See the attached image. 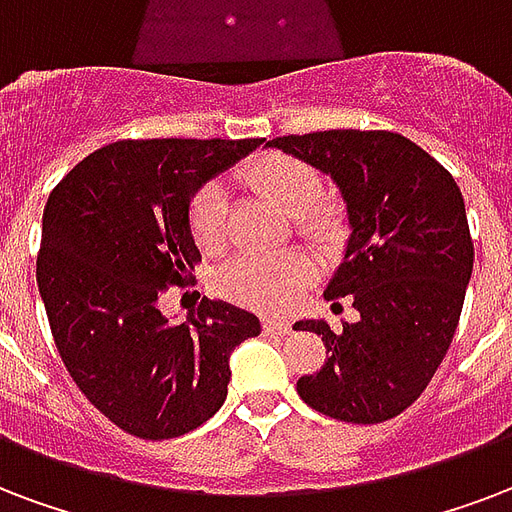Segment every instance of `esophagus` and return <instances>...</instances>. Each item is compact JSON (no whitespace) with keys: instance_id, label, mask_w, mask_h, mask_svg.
I'll list each match as a JSON object with an SVG mask.
<instances>
[{"instance_id":"34e87169","label":"esophagus","mask_w":512,"mask_h":512,"mask_svg":"<svg viewBox=\"0 0 512 512\" xmlns=\"http://www.w3.org/2000/svg\"><path fill=\"white\" fill-rule=\"evenodd\" d=\"M265 333H276V335H287L292 333V325L287 319H276V317H263Z\"/></svg>"}]
</instances>
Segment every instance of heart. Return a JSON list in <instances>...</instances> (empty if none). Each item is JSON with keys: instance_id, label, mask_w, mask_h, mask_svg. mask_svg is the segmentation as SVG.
<instances>
[{"instance_id": "1", "label": "heart", "mask_w": 512, "mask_h": 512, "mask_svg": "<svg viewBox=\"0 0 512 512\" xmlns=\"http://www.w3.org/2000/svg\"><path fill=\"white\" fill-rule=\"evenodd\" d=\"M247 182L292 214L300 236L314 244H333L343 233V212L335 201H327L322 177L311 163L295 155L271 152L247 166ZM190 233L204 252H220L228 239V198L225 187L212 179L195 190L190 201ZM317 271L314 257L303 249L282 255H241L217 273V290L230 300L255 308L290 306L295 295Z\"/></svg>"}]
</instances>
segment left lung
Here are the masks:
<instances>
[{"instance_id": "8db88e82", "label": "left lung", "mask_w": 512, "mask_h": 512, "mask_svg": "<svg viewBox=\"0 0 512 512\" xmlns=\"http://www.w3.org/2000/svg\"><path fill=\"white\" fill-rule=\"evenodd\" d=\"M271 147L317 166L341 187L349 247L325 300L349 298L357 322L298 327L322 335L330 357L298 378L314 411L378 424L411 408L440 368L459 325L473 273V239L454 177L395 131H314Z\"/></svg>"}]
</instances>
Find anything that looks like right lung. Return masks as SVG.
I'll use <instances>...</instances> for the list:
<instances>
[{
    "label": "right lung",
    "instance_id": "add662e5",
    "mask_svg": "<svg viewBox=\"0 0 512 512\" xmlns=\"http://www.w3.org/2000/svg\"><path fill=\"white\" fill-rule=\"evenodd\" d=\"M260 144L123 139L50 193L37 255L50 333L80 392L134 438H179L212 419L228 397L230 351L260 335V319L225 300L204 298L182 325L158 308L201 260L190 198Z\"/></svg>",
    "mask_w": 512,
    "mask_h": 512
}]
</instances>
